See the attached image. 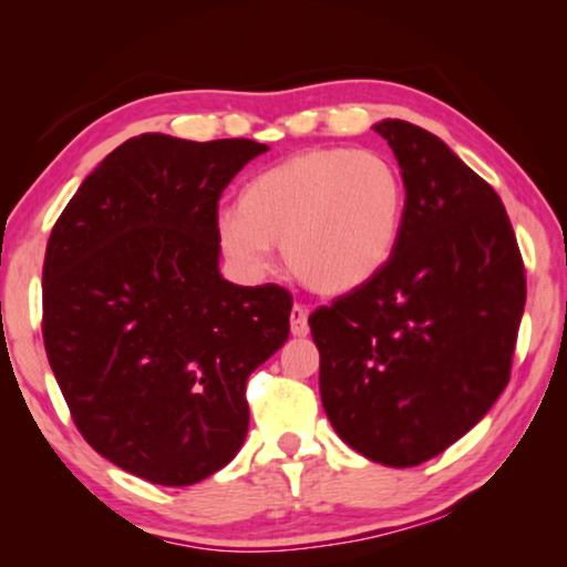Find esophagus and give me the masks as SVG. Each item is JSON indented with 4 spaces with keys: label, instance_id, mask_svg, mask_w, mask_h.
Instances as JSON below:
<instances>
[{
    "label": "esophagus",
    "instance_id": "1",
    "mask_svg": "<svg viewBox=\"0 0 567 567\" xmlns=\"http://www.w3.org/2000/svg\"><path fill=\"white\" fill-rule=\"evenodd\" d=\"M290 330L295 338H305L310 332V324H307V310L302 305H295L290 310Z\"/></svg>",
    "mask_w": 567,
    "mask_h": 567
}]
</instances>
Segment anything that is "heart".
Masks as SVG:
<instances>
[{
    "label": "heart",
    "instance_id": "b5f03b06",
    "mask_svg": "<svg viewBox=\"0 0 567 567\" xmlns=\"http://www.w3.org/2000/svg\"><path fill=\"white\" fill-rule=\"evenodd\" d=\"M405 185L375 152L307 150L257 175L223 213L219 245L245 272H262L270 247L307 290L344 295L370 282L395 252Z\"/></svg>",
    "mask_w": 567,
    "mask_h": 567
}]
</instances>
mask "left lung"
<instances>
[{"instance_id":"8db88e82","label":"left lung","mask_w":567,"mask_h":567,"mask_svg":"<svg viewBox=\"0 0 567 567\" xmlns=\"http://www.w3.org/2000/svg\"><path fill=\"white\" fill-rule=\"evenodd\" d=\"M405 213L388 265L310 315L320 395L360 455L412 467L477 425L507 380L525 265L505 205L443 140L385 120Z\"/></svg>"}]
</instances>
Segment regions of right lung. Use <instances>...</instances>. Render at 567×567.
Segmentation results:
<instances>
[{
	"label": "right lung",
	"instance_id": "1",
	"mask_svg": "<svg viewBox=\"0 0 567 567\" xmlns=\"http://www.w3.org/2000/svg\"><path fill=\"white\" fill-rule=\"evenodd\" d=\"M265 150L140 134L82 182L47 243L42 338L74 425L155 485L199 483L237 455L247 380L290 334L285 287L217 270L219 197Z\"/></svg>",
	"mask_w": 567,
	"mask_h": 567
}]
</instances>
